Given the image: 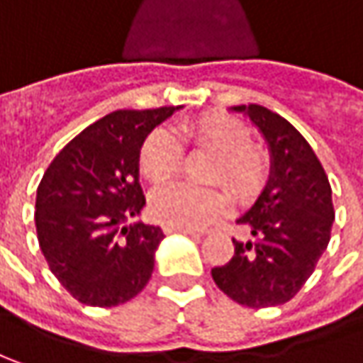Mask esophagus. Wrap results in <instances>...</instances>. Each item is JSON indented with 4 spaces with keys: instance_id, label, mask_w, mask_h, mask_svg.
<instances>
[{
    "instance_id": "34e87169",
    "label": "esophagus",
    "mask_w": 363,
    "mask_h": 363,
    "mask_svg": "<svg viewBox=\"0 0 363 363\" xmlns=\"http://www.w3.org/2000/svg\"><path fill=\"white\" fill-rule=\"evenodd\" d=\"M164 232L166 234H186V236H197V232H193V230H182V228H164Z\"/></svg>"
}]
</instances>
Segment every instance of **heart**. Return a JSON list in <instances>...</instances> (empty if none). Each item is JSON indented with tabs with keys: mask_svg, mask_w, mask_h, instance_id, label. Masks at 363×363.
Segmentation results:
<instances>
[{
	"mask_svg": "<svg viewBox=\"0 0 363 363\" xmlns=\"http://www.w3.org/2000/svg\"><path fill=\"white\" fill-rule=\"evenodd\" d=\"M184 147L213 154L207 182L222 184L236 201L252 199L265 184L267 154L250 141V131L240 118L224 113H205L177 125L174 135L156 129L143 139L139 150V170L154 184L174 179L182 168ZM228 211V197L216 186L170 184L156 191L150 213L168 228L199 230L218 222Z\"/></svg>",
	"mask_w": 363,
	"mask_h": 363,
	"instance_id": "b5f03b06",
	"label": "heart"
}]
</instances>
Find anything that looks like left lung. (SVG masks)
Listing matches in <instances>:
<instances>
[{"instance_id": "obj_1", "label": "left lung", "mask_w": 363, "mask_h": 363, "mask_svg": "<svg viewBox=\"0 0 363 363\" xmlns=\"http://www.w3.org/2000/svg\"><path fill=\"white\" fill-rule=\"evenodd\" d=\"M263 133L271 174L255 205L238 218L248 232L234 242V257L211 269L216 286L248 308L289 302L327 250L335 209L323 164L302 133L259 104L234 106Z\"/></svg>"}]
</instances>
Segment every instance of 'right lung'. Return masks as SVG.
Wrapping results in <instances>:
<instances>
[{"label":"right lung","mask_w":363,"mask_h":363,"mask_svg":"<svg viewBox=\"0 0 363 363\" xmlns=\"http://www.w3.org/2000/svg\"><path fill=\"white\" fill-rule=\"evenodd\" d=\"M181 106L115 111L75 135L36 189L34 224L59 284L86 306H118L147 286L160 225L135 222L145 197L139 150L147 133Z\"/></svg>","instance_id":"obj_1"}]
</instances>
